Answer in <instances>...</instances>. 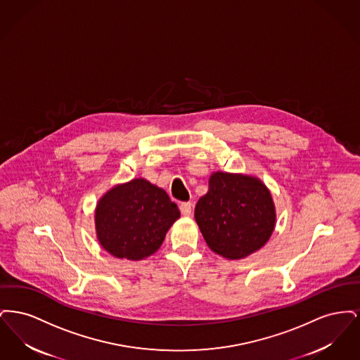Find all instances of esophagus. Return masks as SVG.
Segmentation results:
<instances>
[{"instance_id":"1","label":"esophagus","mask_w":360,"mask_h":360,"mask_svg":"<svg viewBox=\"0 0 360 360\" xmlns=\"http://www.w3.org/2000/svg\"><path fill=\"white\" fill-rule=\"evenodd\" d=\"M179 209H181V213L184 216H190L191 214V209H193V204L191 202H181L179 204Z\"/></svg>"}]
</instances>
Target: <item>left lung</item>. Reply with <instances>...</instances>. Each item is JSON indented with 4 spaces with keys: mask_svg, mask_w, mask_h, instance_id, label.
Listing matches in <instances>:
<instances>
[{
    "mask_svg": "<svg viewBox=\"0 0 360 360\" xmlns=\"http://www.w3.org/2000/svg\"><path fill=\"white\" fill-rule=\"evenodd\" d=\"M206 244L226 259L248 257L270 239L275 226L271 194L248 175L214 172L194 210Z\"/></svg>",
    "mask_w": 360,
    "mask_h": 360,
    "instance_id": "left-lung-1",
    "label": "left lung"
}]
</instances>
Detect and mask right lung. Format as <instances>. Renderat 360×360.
<instances>
[{
    "label": "right lung",
    "instance_id": "right-lung-1",
    "mask_svg": "<svg viewBox=\"0 0 360 360\" xmlns=\"http://www.w3.org/2000/svg\"><path fill=\"white\" fill-rule=\"evenodd\" d=\"M179 209L163 188L139 178L108 191L96 209L97 238L113 257L140 260L153 255Z\"/></svg>",
    "mask_w": 360,
    "mask_h": 360
}]
</instances>
